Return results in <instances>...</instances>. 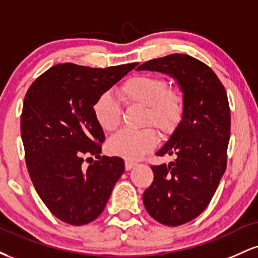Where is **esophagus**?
I'll use <instances>...</instances> for the list:
<instances>
[{
	"label": "esophagus",
	"instance_id": "obj_1",
	"mask_svg": "<svg viewBox=\"0 0 258 258\" xmlns=\"http://www.w3.org/2000/svg\"><path fill=\"white\" fill-rule=\"evenodd\" d=\"M135 166H137V162L130 161V160H126V161H125V167H126L127 171L131 170V168H133Z\"/></svg>",
	"mask_w": 258,
	"mask_h": 258
}]
</instances>
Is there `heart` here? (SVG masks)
<instances>
[{"mask_svg":"<svg viewBox=\"0 0 258 258\" xmlns=\"http://www.w3.org/2000/svg\"><path fill=\"white\" fill-rule=\"evenodd\" d=\"M167 81L158 75L132 76L121 86V99L130 105L146 106L144 122L153 123L162 133H171L184 112V98ZM93 115L106 132L116 131L121 123V106L111 93H103L93 104ZM158 133L153 128L141 131L122 130L109 141V150L127 160H138L158 144Z\"/></svg>","mask_w":258,"mask_h":258,"instance_id":"obj_1","label":"heart"}]
</instances>
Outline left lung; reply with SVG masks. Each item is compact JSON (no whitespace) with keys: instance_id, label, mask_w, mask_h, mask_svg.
Returning a JSON list of instances; mask_svg holds the SVG:
<instances>
[{"instance_id":"obj_1","label":"left lung","mask_w":258,"mask_h":258,"mask_svg":"<svg viewBox=\"0 0 258 258\" xmlns=\"http://www.w3.org/2000/svg\"><path fill=\"white\" fill-rule=\"evenodd\" d=\"M137 69L170 75L184 98L182 120L156 153L176 155V160L152 166L154 180L143 194L154 220L180 226L206 209L226 171L230 138L227 92L211 68L188 54L153 59Z\"/></svg>"}]
</instances>
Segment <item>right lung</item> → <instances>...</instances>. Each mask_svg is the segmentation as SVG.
<instances>
[{
    "mask_svg": "<svg viewBox=\"0 0 258 258\" xmlns=\"http://www.w3.org/2000/svg\"><path fill=\"white\" fill-rule=\"evenodd\" d=\"M137 63L96 69L72 63L49 68L25 94L20 133L29 174L55 217L73 226L96 220L125 162L100 156L105 136L93 115L96 100ZM99 159L85 168V157Z\"/></svg>",
    "mask_w": 258,
    "mask_h": 258,
    "instance_id": "1",
    "label": "right lung"
}]
</instances>
